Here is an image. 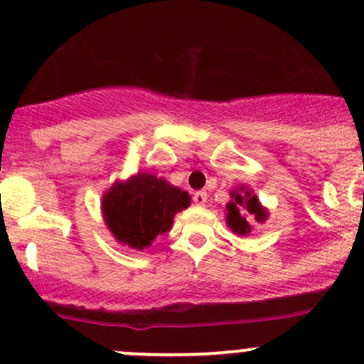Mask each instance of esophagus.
<instances>
[{
  "instance_id": "obj_1",
  "label": "esophagus",
  "mask_w": 364,
  "mask_h": 364,
  "mask_svg": "<svg viewBox=\"0 0 364 364\" xmlns=\"http://www.w3.org/2000/svg\"><path fill=\"white\" fill-rule=\"evenodd\" d=\"M193 202H195V205H205V202H207L205 191H196V193L193 195Z\"/></svg>"
}]
</instances>
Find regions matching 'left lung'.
<instances>
[{
  "label": "left lung",
  "instance_id": "obj_1",
  "mask_svg": "<svg viewBox=\"0 0 364 364\" xmlns=\"http://www.w3.org/2000/svg\"><path fill=\"white\" fill-rule=\"evenodd\" d=\"M225 210H228V217H225L228 225L232 229V232L240 236L248 235L252 231V225L248 223L250 217H253L257 223H265V219L269 217V212L258 202L257 195H253L252 190H248L246 186L231 191V202L225 205Z\"/></svg>",
  "mask_w": 364,
  "mask_h": 364
}]
</instances>
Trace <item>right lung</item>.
<instances>
[{
  "mask_svg": "<svg viewBox=\"0 0 364 364\" xmlns=\"http://www.w3.org/2000/svg\"><path fill=\"white\" fill-rule=\"evenodd\" d=\"M190 195L166 179L139 173L128 181L114 183L102 196L107 229L121 245L145 250L168 232L178 212L190 207Z\"/></svg>",
  "mask_w": 364,
  "mask_h": 364,
  "instance_id": "add662e5",
  "label": "right lung"
}]
</instances>
